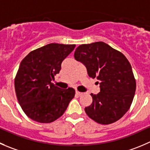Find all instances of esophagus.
I'll return each mask as SVG.
<instances>
[{"label": "esophagus", "mask_w": 150, "mask_h": 150, "mask_svg": "<svg viewBox=\"0 0 150 150\" xmlns=\"http://www.w3.org/2000/svg\"><path fill=\"white\" fill-rule=\"evenodd\" d=\"M75 94H76V95H78V96H81L83 94V93L80 92V91H75Z\"/></svg>", "instance_id": "1"}]
</instances>
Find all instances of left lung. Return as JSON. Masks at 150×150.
Here are the masks:
<instances>
[{
  "mask_svg": "<svg viewBox=\"0 0 150 150\" xmlns=\"http://www.w3.org/2000/svg\"><path fill=\"white\" fill-rule=\"evenodd\" d=\"M74 56L86 67L88 76L100 81V91L91 94L92 103L85 108L87 115L102 125L121 119L131 105L136 88L127 58L103 42L81 45Z\"/></svg>",
  "mask_w": 150,
  "mask_h": 150,
  "instance_id": "left-lung-1",
  "label": "left lung"
}]
</instances>
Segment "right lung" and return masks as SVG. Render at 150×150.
Segmentation results:
<instances>
[{
    "label": "right lung",
    "mask_w": 150,
    "mask_h": 150,
    "mask_svg": "<svg viewBox=\"0 0 150 150\" xmlns=\"http://www.w3.org/2000/svg\"><path fill=\"white\" fill-rule=\"evenodd\" d=\"M75 45L51 43L29 53L20 63L14 80L17 100L25 114L40 123H50L63 115L75 89H62L51 81Z\"/></svg>",
    "instance_id": "right-lung-1"
}]
</instances>
